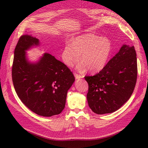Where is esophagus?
Instances as JSON below:
<instances>
[{"instance_id": "1", "label": "esophagus", "mask_w": 148, "mask_h": 148, "mask_svg": "<svg viewBox=\"0 0 148 148\" xmlns=\"http://www.w3.org/2000/svg\"><path fill=\"white\" fill-rule=\"evenodd\" d=\"M75 78H76V79H79V78H83L84 77V76H83V75H79V74H78V73H75Z\"/></svg>"}]
</instances>
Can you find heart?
Here are the masks:
<instances>
[{"instance_id": "heart-1", "label": "heart", "mask_w": 148, "mask_h": 148, "mask_svg": "<svg viewBox=\"0 0 148 148\" xmlns=\"http://www.w3.org/2000/svg\"><path fill=\"white\" fill-rule=\"evenodd\" d=\"M112 50V44L107 38L94 34H86L66 42L62 51V60L66 65L71 66L80 58L82 61L77 65L78 70L84 71L87 68L96 72L104 68Z\"/></svg>"}]
</instances>
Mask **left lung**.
I'll use <instances>...</instances> for the list:
<instances>
[{"instance_id":"8db88e82","label":"left lung","mask_w":148,"mask_h":148,"mask_svg":"<svg viewBox=\"0 0 148 148\" xmlns=\"http://www.w3.org/2000/svg\"><path fill=\"white\" fill-rule=\"evenodd\" d=\"M137 73L135 47L125 44L99 73L84 77L88 83L87 100L91 109L97 114L119 109L131 97Z\"/></svg>"}]
</instances>
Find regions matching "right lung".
<instances>
[{"label": "right lung", "instance_id": "1", "mask_svg": "<svg viewBox=\"0 0 148 148\" xmlns=\"http://www.w3.org/2000/svg\"><path fill=\"white\" fill-rule=\"evenodd\" d=\"M39 44V39L29 34L20 38L14 51L12 81L18 96L29 109L51 117L65 108L67 91L75 77L66 65L48 53L37 63H29L25 51Z\"/></svg>", "mask_w": 148, "mask_h": 148}]
</instances>
